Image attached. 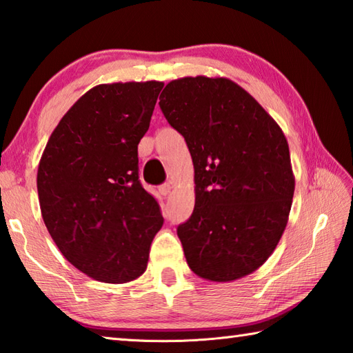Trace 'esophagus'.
<instances>
[{
    "label": "esophagus",
    "instance_id": "1",
    "mask_svg": "<svg viewBox=\"0 0 353 353\" xmlns=\"http://www.w3.org/2000/svg\"><path fill=\"white\" fill-rule=\"evenodd\" d=\"M171 188H172V185H171V183H163V185H160V187H159V191H160V194L168 196V194H170V191H171Z\"/></svg>",
    "mask_w": 353,
    "mask_h": 353
}]
</instances>
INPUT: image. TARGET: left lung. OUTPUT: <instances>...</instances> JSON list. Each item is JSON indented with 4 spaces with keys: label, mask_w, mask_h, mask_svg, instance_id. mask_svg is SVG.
<instances>
[{
    "label": "left lung",
    "mask_w": 353,
    "mask_h": 353,
    "mask_svg": "<svg viewBox=\"0 0 353 353\" xmlns=\"http://www.w3.org/2000/svg\"><path fill=\"white\" fill-rule=\"evenodd\" d=\"M159 100L194 165V210L177 227L188 265L214 283L247 276L270 258L290 214L294 176L284 132L225 77L172 80Z\"/></svg>",
    "instance_id": "left-lung-1"
}]
</instances>
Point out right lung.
<instances>
[{
  "label": "right lung",
  "instance_id": "right-lung-1",
  "mask_svg": "<svg viewBox=\"0 0 353 353\" xmlns=\"http://www.w3.org/2000/svg\"><path fill=\"white\" fill-rule=\"evenodd\" d=\"M162 88L151 80L89 89L63 115L38 165L44 225L70 264L100 283L142 276L163 225L139 181L137 157Z\"/></svg>",
  "mask_w": 353,
  "mask_h": 353
}]
</instances>
